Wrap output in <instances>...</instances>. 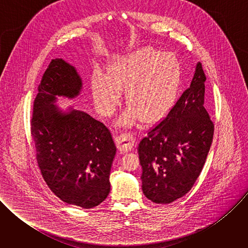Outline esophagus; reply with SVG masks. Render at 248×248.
Wrapping results in <instances>:
<instances>
[{
    "label": "esophagus",
    "instance_id": "obj_1",
    "mask_svg": "<svg viewBox=\"0 0 248 248\" xmlns=\"http://www.w3.org/2000/svg\"><path fill=\"white\" fill-rule=\"evenodd\" d=\"M135 138L130 132L122 133L117 137V144L118 148L122 152L130 151L134 145Z\"/></svg>",
    "mask_w": 248,
    "mask_h": 248
}]
</instances>
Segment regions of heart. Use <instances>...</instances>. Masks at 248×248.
Masks as SVG:
<instances>
[{"mask_svg":"<svg viewBox=\"0 0 248 248\" xmlns=\"http://www.w3.org/2000/svg\"><path fill=\"white\" fill-rule=\"evenodd\" d=\"M181 84L178 59L147 46L113 58L103 77L93 78L91 93L98 111L110 116L121 102V91L127 90L126 104L130 109L121 124L129 125L141 119L149 124L161 121L173 108Z\"/></svg>","mask_w":248,"mask_h":248,"instance_id":"b5f03b06","label":"heart"}]
</instances>
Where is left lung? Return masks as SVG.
Masks as SVG:
<instances>
[{"mask_svg": "<svg viewBox=\"0 0 248 248\" xmlns=\"http://www.w3.org/2000/svg\"><path fill=\"white\" fill-rule=\"evenodd\" d=\"M205 80L198 62L190 86L138 144L142 190L155 203L185 196L204 167L214 135V124L204 108Z\"/></svg>", "mask_w": 248, "mask_h": 248, "instance_id": "obj_1", "label": "left lung"}]
</instances>
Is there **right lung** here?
<instances>
[{"label":"right lung","instance_id":"right-lung-1","mask_svg":"<svg viewBox=\"0 0 248 248\" xmlns=\"http://www.w3.org/2000/svg\"><path fill=\"white\" fill-rule=\"evenodd\" d=\"M81 85L74 66L52 60L34 100L30 131L49 188L67 204L90 209L109 195L117 147L103 123L80 111L62 114L53 105L56 96L78 95Z\"/></svg>","mask_w":248,"mask_h":248}]
</instances>
